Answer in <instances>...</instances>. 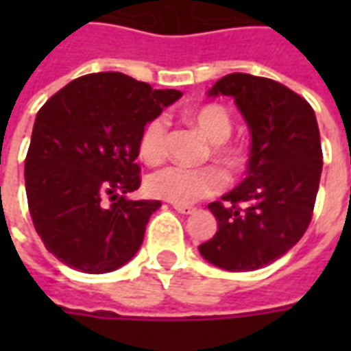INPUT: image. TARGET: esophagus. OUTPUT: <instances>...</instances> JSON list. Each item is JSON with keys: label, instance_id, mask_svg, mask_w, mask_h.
<instances>
[{"label": "esophagus", "instance_id": "obj_1", "mask_svg": "<svg viewBox=\"0 0 351 351\" xmlns=\"http://www.w3.org/2000/svg\"><path fill=\"white\" fill-rule=\"evenodd\" d=\"M173 206H175L176 213H180V214H193V213H195V208H193V206H184V205H173Z\"/></svg>", "mask_w": 351, "mask_h": 351}]
</instances>
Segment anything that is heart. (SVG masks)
Returning a JSON list of instances; mask_svg holds the SVG:
<instances>
[{
    "label": "heart",
    "mask_w": 351,
    "mask_h": 351,
    "mask_svg": "<svg viewBox=\"0 0 351 351\" xmlns=\"http://www.w3.org/2000/svg\"><path fill=\"white\" fill-rule=\"evenodd\" d=\"M184 118L213 145L210 154L216 160L228 167H237L243 161L241 152L221 145L231 135V118L226 108L220 105H205L186 112ZM138 156L148 165H156L165 158V122L161 118H154L143 128L138 137ZM221 186L223 178L214 167L186 169L169 165L148 175L145 180L148 195L171 201L175 205L197 203L199 199L214 195Z\"/></svg>",
    "instance_id": "b5f03b06"
}]
</instances>
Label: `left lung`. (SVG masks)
Here are the masks:
<instances>
[{"label": "left lung", "mask_w": 351, "mask_h": 351, "mask_svg": "<svg viewBox=\"0 0 351 351\" xmlns=\"http://www.w3.org/2000/svg\"><path fill=\"white\" fill-rule=\"evenodd\" d=\"M208 97H233L250 130L246 178L208 208L216 235L199 254L223 271L267 267L301 241L312 220L324 167L316 114L301 95L276 80L231 73Z\"/></svg>", "instance_id": "1"}]
</instances>
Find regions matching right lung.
<instances>
[{
  "label": "right lung",
  "mask_w": 351,
  "mask_h": 351,
  "mask_svg": "<svg viewBox=\"0 0 351 351\" xmlns=\"http://www.w3.org/2000/svg\"><path fill=\"white\" fill-rule=\"evenodd\" d=\"M180 97L178 90H152L123 73H92L37 112L24 167L27 206L35 231L62 263L103 274L137 254L161 206L125 197L141 186L138 137Z\"/></svg>",
  "instance_id": "1"
}]
</instances>
